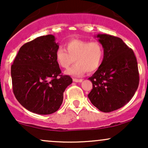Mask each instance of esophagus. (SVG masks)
I'll use <instances>...</instances> for the list:
<instances>
[{
	"label": "esophagus",
	"instance_id": "1",
	"mask_svg": "<svg viewBox=\"0 0 148 148\" xmlns=\"http://www.w3.org/2000/svg\"><path fill=\"white\" fill-rule=\"evenodd\" d=\"M82 81H83L82 79H73V81H74V82H76V83H81V82H82Z\"/></svg>",
	"mask_w": 148,
	"mask_h": 148
}]
</instances>
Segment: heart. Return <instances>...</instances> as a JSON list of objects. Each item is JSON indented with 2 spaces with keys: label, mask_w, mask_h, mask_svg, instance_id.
Returning <instances> with one entry per match:
<instances>
[{
  "label": "heart",
  "mask_w": 148,
  "mask_h": 148,
  "mask_svg": "<svg viewBox=\"0 0 148 148\" xmlns=\"http://www.w3.org/2000/svg\"><path fill=\"white\" fill-rule=\"evenodd\" d=\"M66 51L58 48L56 53L58 63L61 67L67 69L74 60L76 63L67 71V74L80 76L86 71L94 72L99 67L103 58V48L98 42L81 40H69L65 44Z\"/></svg>",
  "instance_id": "1"
}]
</instances>
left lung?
Wrapping results in <instances>:
<instances>
[{
    "mask_svg": "<svg viewBox=\"0 0 148 148\" xmlns=\"http://www.w3.org/2000/svg\"><path fill=\"white\" fill-rule=\"evenodd\" d=\"M103 48L101 65L91 77V103L104 113L125 106L135 94L139 84L136 58L132 49L119 37L97 35Z\"/></svg>",
    "mask_w": 148,
    "mask_h": 148,
    "instance_id": "1",
    "label": "left lung"
}]
</instances>
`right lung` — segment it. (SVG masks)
<instances>
[{"mask_svg": "<svg viewBox=\"0 0 148 148\" xmlns=\"http://www.w3.org/2000/svg\"><path fill=\"white\" fill-rule=\"evenodd\" d=\"M59 45L52 35L27 42L20 48L11 67L16 99L28 111L40 115L55 113L63 101V92L72 83L61 74L56 58Z\"/></svg>", "mask_w": 148, "mask_h": 148, "instance_id": "obj_1", "label": "right lung"}]
</instances>
